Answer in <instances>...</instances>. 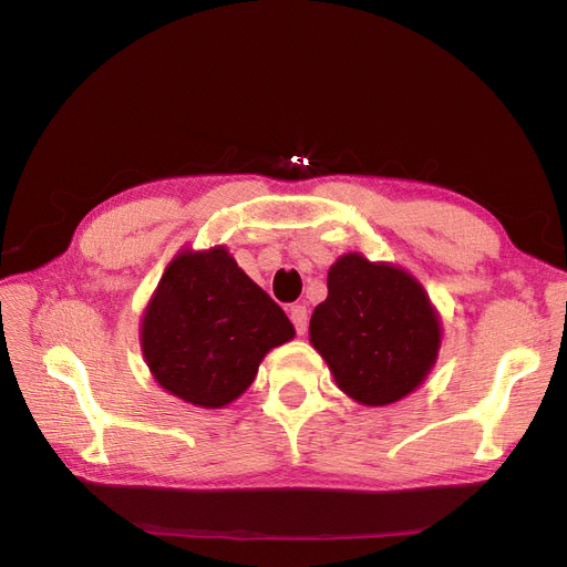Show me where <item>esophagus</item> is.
I'll return each instance as SVG.
<instances>
[{
    "label": "esophagus",
    "mask_w": 567,
    "mask_h": 567,
    "mask_svg": "<svg viewBox=\"0 0 567 567\" xmlns=\"http://www.w3.org/2000/svg\"><path fill=\"white\" fill-rule=\"evenodd\" d=\"M307 307L305 305H293L290 307V321H293L298 336H305L307 333Z\"/></svg>",
    "instance_id": "obj_1"
}]
</instances>
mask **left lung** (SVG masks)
<instances>
[{"label": "left lung", "instance_id": "1", "mask_svg": "<svg viewBox=\"0 0 567 567\" xmlns=\"http://www.w3.org/2000/svg\"><path fill=\"white\" fill-rule=\"evenodd\" d=\"M329 296L310 319L312 348L336 385L364 406H388L414 392L437 362L442 321L416 277L362 252L329 269Z\"/></svg>", "mask_w": 567, "mask_h": 567}]
</instances>
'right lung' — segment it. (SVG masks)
I'll list each match as a JSON object with an SVG mask.
<instances>
[{
  "label": "right lung",
  "mask_w": 567,
  "mask_h": 567,
  "mask_svg": "<svg viewBox=\"0 0 567 567\" xmlns=\"http://www.w3.org/2000/svg\"><path fill=\"white\" fill-rule=\"evenodd\" d=\"M281 307L227 246L182 248L142 317V352L156 383L186 404L221 409L250 388L265 354L293 340Z\"/></svg>",
  "instance_id": "right-lung-1"
}]
</instances>
